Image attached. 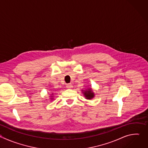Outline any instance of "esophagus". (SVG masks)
<instances>
[{
  "instance_id": "1",
  "label": "esophagus",
  "mask_w": 148,
  "mask_h": 148,
  "mask_svg": "<svg viewBox=\"0 0 148 148\" xmlns=\"http://www.w3.org/2000/svg\"><path fill=\"white\" fill-rule=\"evenodd\" d=\"M73 87V85L71 84H67V88H69V89H71V88H72Z\"/></svg>"
}]
</instances>
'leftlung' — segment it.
I'll list each match as a JSON object with an SVG mask.
<instances>
[{
  "label": "left lung",
  "mask_w": 148,
  "mask_h": 148,
  "mask_svg": "<svg viewBox=\"0 0 148 148\" xmlns=\"http://www.w3.org/2000/svg\"><path fill=\"white\" fill-rule=\"evenodd\" d=\"M83 92H84V95H85V97H86L87 99H90L92 98L94 96V93L91 91V90H89L88 91H84Z\"/></svg>",
  "instance_id": "left-lung-1"
}]
</instances>
